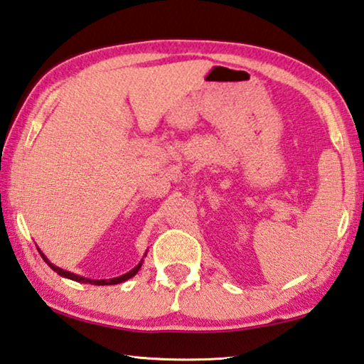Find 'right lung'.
<instances>
[{
    "mask_svg": "<svg viewBox=\"0 0 364 364\" xmlns=\"http://www.w3.org/2000/svg\"><path fill=\"white\" fill-rule=\"evenodd\" d=\"M38 252L41 253V257H43V259L44 262L49 264L52 269L57 272V274H60L61 277H66V279H71V280H74V282H80V284H92V285H117V284H122V282H125V280H128V279H132L133 276H136V274H138V271L141 269V266H142V263H144V258L141 259V262L136 264L132 271H128L127 274H123V276H119V277H112V279H100V280H97V279H88V277H84V276H77V274H74V272H70V271H65V269H61V267H58V266H55L53 263H50V259L47 258L43 252H41V249L38 247ZM147 255V252L144 253V257Z\"/></svg>",
    "mask_w": 364,
    "mask_h": 364,
    "instance_id": "obj_1",
    "label": "right lung"
}]
</instances>
